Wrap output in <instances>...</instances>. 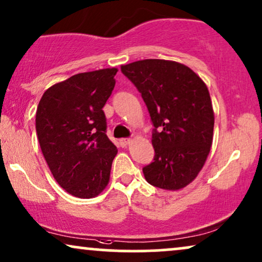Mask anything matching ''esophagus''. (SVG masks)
<instances>
[{"label":"esophagus","mask_w":262,"mask_h":262,"mask_svg":"<svg viewBox=\"0 0 262 262\" xmlns=\"http://www.w3.org/2000/svg\"><path fill=\"white\" fill-rule=\"evenodd\" d=\"M129 142H130V139L129 138L120 139V145L122 146V147H127V146L129 145Z\"/></svg>","instance_id":"esophagus-1"}]
</instances>
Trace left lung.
Wrapping results in <instances>:
<instances>
[{
  "label": "left lung",
  "mask_w": 262,
  "mask_h": 262,
  "mask_svg": "<svg viewBox=\"0 0 262 262\" xmlns=\"http://www.w3.org/2000/svg\"><path fill=\"white\" fill-rule=\"evenodd\" d=\"M147 106L155 158L142 167L149 184L177 190L194 181L213 140L214 114L207 86L187 66L142 60L122 66Z\"/></svg>",
  "instance_id": "left-lung-1"
}]
</instances>
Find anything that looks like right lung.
Instances as JSON below:
<instances>
[{
    "instance_id": "1",
    "label": "right lung",
    "mask_w": 262,
    "mask_h": 262,
    "mask_svg": "<svg viewBox=\"0 0 262 262\" xmlns=\"http://www.w3.org/2000/svg\"><path fill=\"white\" fill-rule=\"evenodd\" d=\"M116 73L106 68L73 75L45 91L38 104L41 152L54 179L73 196L95 198L109 183L117 148L106 135L103 106Z\"/></svg>"
}]
</instances>
